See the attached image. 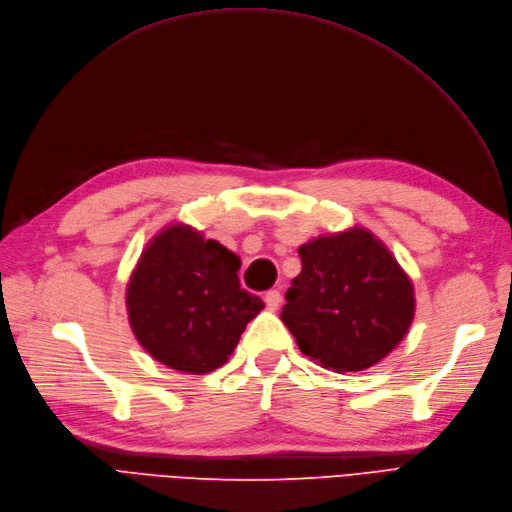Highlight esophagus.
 Segmentation results:
<instances>
[{
	"label": "esophagus",
	"instance_id": "esophagus-1",
	"mask_svg": "<svg viewBox=\"0 0 512 512\" xmlns=\"http://www.w3.org/2000/svg\"><path fill=\"white\" fill-rule=\"evenodd\" d=\"M264 304H267L269 311H275L277 306L281 304V292L277 290H269L267 294H264Z\"/></svg>",
	"mask_w": 512,
	"mask_h": 512
}]
</instances>
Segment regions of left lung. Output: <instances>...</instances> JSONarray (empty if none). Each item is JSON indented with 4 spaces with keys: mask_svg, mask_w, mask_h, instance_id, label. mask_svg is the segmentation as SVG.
<instances>
[{
    "mask_svg": "<svg viewBox=\"0 0 512 512\" xmlns=\"http://www.w3.org/2000/svg\"><path fill=\"white\" fill-rule=\"evenodd\" d=\"M302 271L285 292L281 321L325 370L361 372L397 349L414 321V283L363 227L298 248Z\"/></svg>",
    "mask_w": 512,
    "mask_h": 512,
    "instance_id": "1",
    "label": "left lung"
}]
</instances>
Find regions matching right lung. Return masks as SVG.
<instances>
[{
    "label": "right lung",
    "mask_w": 512,
    "mask_h": 512,
    "mask_svg": "<svg viewBox=\"0 0 512 512\" xmlns=\"http://www.w3.org/2000/svg\"><path fill=\"white\" fill-rule=\"evenodd\" d=\"M241 258L185 222H170L142 250L126 288L128 321L155 361L185 374L227 363L264 302L245 292Z\"/></svg>",
    "instance_id": "add662e5"
}]
</instances>
